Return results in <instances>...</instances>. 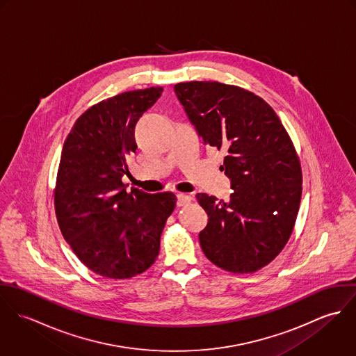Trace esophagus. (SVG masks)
Listing matches in <instances>:
<instances>
[{
	"label": "esophagus",
	"mask_w": 356,
	"mask_h": 356,
	"mask_svg": "<svg viewBox=\"0 0 356 356\" xmlns=\"http://www.w3.org/2000/svg\"><path fill=\"white\" fill-rule=\"evenodd\" d=\"M191 200H192V197H191L189 195H185V193H178V195H177V204H178L179 207L191 203Z\"/></svg>",
	"instance_id": "1"
}]
</instances>
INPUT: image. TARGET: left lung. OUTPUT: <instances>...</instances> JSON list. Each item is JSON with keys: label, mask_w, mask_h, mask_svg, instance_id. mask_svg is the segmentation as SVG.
<instances>
[{"label": "left lung", "mask_w": 356, "mask_h": 356, "mask_svg": "<svg viewBox=\"0 0 356 356\" xmlns=\"http://www.w3.org/2000/svg\"><path fill=\"white\" fill-rule=\"evenodd\" d=\"M175 95L204 145L226 153L229 202L197 193L208 215L204 254L232 273H254L288 243L302 199V167L274 109L254 93L219 82H185Z\"/></svg>", "instance_id": "1"}]
</instances>
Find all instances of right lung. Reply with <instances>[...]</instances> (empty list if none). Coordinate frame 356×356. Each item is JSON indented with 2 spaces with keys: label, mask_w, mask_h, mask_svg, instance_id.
I'll return each mask as SVG.
<instances>
[{
  "label": "right lung",
  "mask_w": 356,
  "mask_h": 356,
  "mask_svg": "<svg viewBox=\"0 0 356 356\" xmlns=\"http://www.w3.org/2000/svg\"><path fill=\"white\" fill-rule=\"evenodd\" d=\"M163 88L124 92L83 112L67 136L54 189L64 240L92 271L124 280L154 263L160 236L175 208L171 192L126 191L127 159L137 151L134 127Z\"/></svg>",
  "instance_id": "add662e5"
}]
</instances>
